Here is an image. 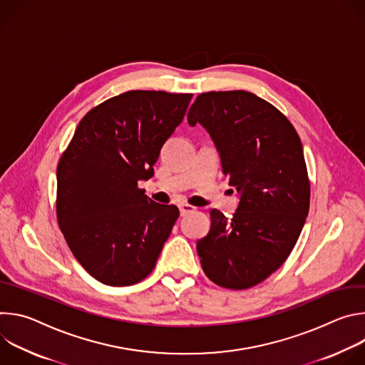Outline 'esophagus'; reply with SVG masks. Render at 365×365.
<instances>
[{"mask_svg": "<svg viewBox=\"0 0 365 365\" xmlns=\"http://www.w3.org/2000/svg\"><path fill=\"white\" fill-rule=\"evenodd\" d=\"M179 210H180V215H182V217H186V215L195 212L196 207L192 206V205H189V203H180V205H179Z\"/></svg>", "mask_w": 365, "mask_h": 365, "instance_id": "34e87169", "label": "esophagus"}]
</instances>
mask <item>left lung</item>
I'll list each match as a JSON object with an SVG mask.
<instances>
[{
    "instance_id": "obj_1",
    "label": "left lung",
    "mask_w": 365,
    "mask_h": 365,
    "mask_svg": "<svg viewBox=\"0 0 365 365\" xmlns=\"http://www.w3.org/2000/svg\"><path fill=\"white\" fill-rule=\"evenodd\" d=\"M187 121L211 134L241 195L231 220L211 211V230L196 244L200 266L221 287L250 289L286 262L304 225L310 182L302 141L284 114L247 91L197 95Z\"/></svg>"
}]
</instances>
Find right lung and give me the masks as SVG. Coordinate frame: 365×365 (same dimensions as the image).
<instances>
[{"label": "right lung", "instance_id": "add662e5", "mask_svg": "<svg viewBox=\"0 0 365 365\" xmlns=\"http://www.w3.org/2000/svg\"><path fill=\"white\" fill-rule=\"evenodd\" d=\"M192 93L128 91L93 107L58 163L56 217L81 266L98 282L130 286L145 279L179 218L175 205L138 187Z\"/></svg>", "mask_w": 365, "mask_h": 365}]
</instances>
